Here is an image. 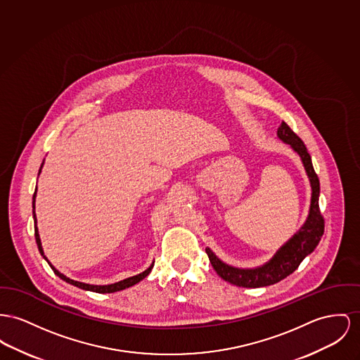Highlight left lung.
Masks as SVG:
<instances>
[{
    "label": "left lung",
    "mask_w": 360,
    "mask_h": 360,
    "mask_svg": "<svg viewBox=\"0 0 360 360\" xmlns=\"http://www.w3.org/2000/svg\"><path fill=\"white\" fill-rule=\"evenodd\" d=\"M277 136L289 144L302 158V162L307 172L311 184V205L310 213L304 225L295 233L287 243L276 252V255L264 266L255 269H239L229 264H224L217 258L216 254L206 248V254L214 267L217 274L236 285L243 288H259L273 285L281 280H284L289 274H292L300 262L315 250L319 240L323 235L325 219L321 214L318 199H319V179L312 167L311 157L307 151V147L303 141L289 128L285 121L277 129Z\"/></svg>",
    "instance_id": "8db88e82"
}]
</instances>
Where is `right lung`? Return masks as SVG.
I'll use <instances>...</instances> for the list:
<instances>
[{
	"mask_svg": "<svg viewBox=\"0 0 360 360\" xmlns=\"http://www.w3.org/2000/svg\"><path fill=\"white\" fill-rule=\"evenodd\" d=\"M44 167V164L41 165V169ZM41 169H39V173H41ZM39 173H38V176H39ZM35 195H37V190L34 192V196H32V216H34V229H35V240H37V244H38V250H39V252H41V255H44V258L48 261V258L45 257V254H44V250H42V244H41V239H39V233H38V228H37V216H35ZM48 264H50V267L53 269V271H54V274L56 276H58L61 280H64L65 283H68V284H72L75 287L80 288V289H84V290H91V292H98V293H112V292H117V290H122V289H125V288L132 287V285H135V284H138L139 281H142L143 278H146L148 274H150V271H151V269H153V266H154V262L151 264V266L148 267V269H146L143 273H141V274H138V276H134V277H129V278H125V280H122V281H119V283H115V284H109V285H90V284H84V283H79V281H75V280H71V278H68L67 276H64L63 273H60L53 264H50L48 261Z\"/></svg>",
	"mask_w": 360,
	"mask_h": 360,
	"instance_id": "1",
	"label": "right lung"
}]
</instances>
